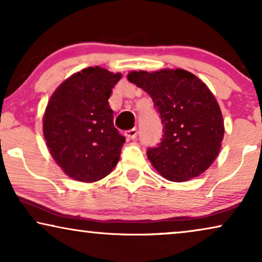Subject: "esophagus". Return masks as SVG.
I'll return each instance as SVG.
<instances>
[{
    "mask_svg": "<svg viewBox=\"0 0 262 262\" xmlns=\"http://www.w3.org/2000/svg\"><path fill=\"white\" fill-rule=\"evenodd\" d=\"M125 137H126L127 139H135L136 137H137V135H138V130L136 127H134V128H131V130H127V131H125Z\"/></svg>",
    "mask_w": 262,
    "mask_h": 262,
    "instance_id": "1",
    "label": "esophagus"
}]
</instances>
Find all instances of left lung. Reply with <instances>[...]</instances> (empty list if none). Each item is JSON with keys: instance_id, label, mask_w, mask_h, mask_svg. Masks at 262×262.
I'll use <instances>...</instances> for the list:
<instances>
[{"instance_id": "left-lung-1", "label": "left lung", "mask_w": 262, "mask_h": 262, "mask_svg": "<svg viewBox=\"0 0 262 262\" xmlns=\"http://www.w3.org/2000/svg\"><path fill=\"white\" fill-rule=\"evenodd\" d=\"M128 81L148 93L160 114L163 136L146 155L169 181L199 177L221 149L224 136L220 106L206 84L182 69L131 71Z\"/></svg>"}]
</instances>
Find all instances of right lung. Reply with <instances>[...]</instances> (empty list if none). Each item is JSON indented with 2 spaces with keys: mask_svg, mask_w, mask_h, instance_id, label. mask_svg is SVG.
<instances>
[{
  "mask_svg": "<svg viewBox=\"0 0 262 262\" xmlns=\"http://www.w3.org/2000/svg\"><path fill=\"white\" fill-rule=\"evenodd\" d=\"M120 77L89 67L64 81L48 103L42 121L46 144L75 180H101L119 161L125 137L114 127L108 99Z\"/></svg>",
  "mask_w": 262,
  "mask_h": 262,
  "instance_id": "1",
  "label": "right lung"
}]
</instances>
